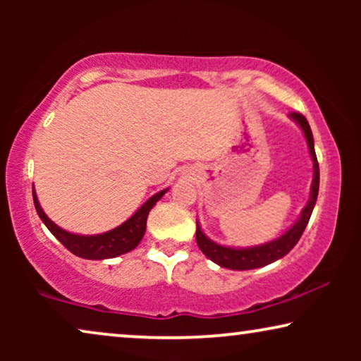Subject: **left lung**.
Segmentation results:
<instances>
[{"label":"left lung","instance_id":"left-lung-1","mask_svg":"<svg viewBox=\"0 0 361 361\" xmlns=\"http://www.w3.org/2000/svg\"><path fill=\"white\" fill-rule=\"evenodd\" d=\"M289 118L294 123H298L300 130H302L305 141H307L310 159H312V164H314V179H312V184H310V195H309L307 204H305L302 212H300L299 219L295 220L283 235L278 236V238L268 241V243L256 245V246H246V248H233V246H225V245L215 243V241H212L209 236L202 231L199 220H197V231H195L197 245H199L202 253H204L207 258L212 259L219 266H221V268H228V269H235V271H246V269L263 268V266L274 263V261L281 259L283 256L288 255L289 251L294 248L300 236H302L305 226H307V224H309V219H310V215H312V210H314L315 202H317V195H319V179H320L319 162H317V156H315V149H314V136H312V131H310L307 120H305L300 113H290Z\"/></svg>","mask_w":361,"mask_h":361}]
</instances>
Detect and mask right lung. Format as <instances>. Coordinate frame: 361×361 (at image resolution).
<instances>
[{
  "mask_svg": "<svg viewBox=\"0 0 361 361\" xmlns=\"http://www.w3.org/2000/svg\"><path fill=\"white\" fill-rule=\"evenodd\" d=\"M167 190L169 189H164L149 197V199H147L130 219L123 221L120 226L98 235H77L61 228V226L54 224V221L44 214L42 207L37 200L36 190H32V199L39 219L44 221V225L47 226L49 231H51V233L56 236L71 253L80 256L83 259H110L116 258V256L120 255H125L140 245V241L146 233L147 215H149L152 207L157 204V200L162 199V195H164Z\"/></svg>",
  "mask_w": 361,
  "mask_h": 361,
  "instance_id": "right-lung-1",
  "label": "right lung"
}]
</instances>
